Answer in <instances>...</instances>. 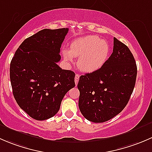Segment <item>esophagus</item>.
Listing matches in <instances>:
<instances>
[{
    "label": "esophagus",
    "instance_id": "obj_1",
    "mask_svg": "<svg viewBox=\"0 0 152 152\" xmlns=\"http://www.w3.org/2000/svg\"><path fill=\"white\" fill-rule=\"evenodd\" d=\"M79 74H76V76H75V85L76 86L78 85V82H79Z\"/></svg>",
    "mask_w": 152,
    "mask_h": 152
}]
</instances>
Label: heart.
<instances>
[{
  "label": "heart",
  "mask_w": 152,
  "mask_h": 152,
  "mask_svg": "<svg viewBox=\"0 0 152 152\" xmlns=\"http://www.w3.org/2000/svg\"><path fill=\"white\" fill-rule=\"evenodd\" d=\"M107 41L96 36H87L76 39L70 44V49L62 51L64 59L72 62L73 57H79L77 65L85 73H93L104 65L110 54Z\"/></svg>",
  "instance_id": "obj_1"
}]
</instances>
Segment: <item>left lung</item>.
<instances>
[{"label": "left lung", "mask_w": 152, "mask_h": 152, "mask_svg": "<svg viewBox=\"0 0 152 152\" xmlns=\"http://www.w3.org/2000/svg\"><path fill=\"white\" fill-rule=\"evenodd\" d=\"M113 51L104 65L79 78V107L87 120L102 123L121 113L130 99L137 65L129 48L114 38Z\"/></svg>", "instance_id": "left-lung-1"}]
</instances>
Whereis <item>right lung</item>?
I'll use <instances>...</instances> for the list:
<instances>
[{
  "label": "right lung",
  "instance_id": "obj_1",
  "mask_svg": "<svg viewBox=\"0 0 152 152\" xmlns=\"http://www.w3.org/2000/svg\"><path fill=\"white\" fill-rule=\"evenodd\" d=\"M67 32V28L39 31L21 43L11 61L14 97L35 120L54 116L65 95L75 87V73L56 64Z\"/></svg>",
  "mask_w": 152,
  "mask_h": 152
}]
</instances>
